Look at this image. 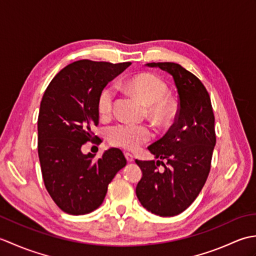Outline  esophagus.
<instances>
[{
    "label": "esophagus",
    "mask_w": 256,
    "mask_h": 256,
    "mask_svg": "<svg viewBox=\"0 0 256 256\" xmlns=\"http://www.w3.org/2000/svg\"><path fill=\"white\" fill-rule=\"evenodd\" d=\"M125 158H126V160L128 162H131L134 160V156L132 154H130V153H125Z\"/></svg>",
    "instance_id": "esophagus-1"
}]
</instances>
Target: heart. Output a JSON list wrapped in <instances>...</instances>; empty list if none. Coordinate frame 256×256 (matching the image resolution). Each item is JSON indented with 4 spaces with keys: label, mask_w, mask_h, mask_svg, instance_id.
Masks as SVG:
<instances>
[{
    "label": "heart",
    "mask_w": 256,
    "mask_h": 256,
    "mask_svg": "<svg viewBox=\"0 0 256 256\" xmlns=\"http://www.w3.org/2000/svg\"><path fill=\"white\" fill-rule=\"evenodd\" d=\"M125 86L148 106V114L157 123L167 124L172 121L175 114V106L166 98L168 86L162 79L152 74H143L128 80ZM113 101L114 88L108 86L101 90L98 98V110L101 116H106L111 113ZM152 138L153 132L146 125L120 122L108 128V138L110 143L130 150H138Z\"/></svg>",
    "instance_id": "obj_1"
}]
</instances>
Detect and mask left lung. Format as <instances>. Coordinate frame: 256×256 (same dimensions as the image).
<instances>
[{
  "instance_id": "8db88e82",
  "label": "left lung",
  "mask_w": 256,
  "mask_h": 256,
  "mask_svg": "<svg viewBox=\"0 0 256 256\" xmlns=\"http://www.w3.org/2000/svg\"><path fill=\"white\" fill-rule=\"evenodd\" d=\"M145 66L160 68L172 76L179 108L170 131L148 146L158 160H135L142 170L135 192L140 204L152 214L174 216L194 202L208 178L216 145L214 116L204 86L180 64L150 62ZM160 164L164 166V171L156 170Z\"/></svg>"
}]
</instances>
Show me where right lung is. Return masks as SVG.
Returning <instances> with one entry per match:
<instances>
[{"label": "right lung", "instance_id": "add662e5", "mask_svg": "<svg viewBox=\"0 0 256 256\" xmlns=\"http://www.w3.org/2000/svg\"><path fill=\"white\" fill-rule=\"evenodd\" d=\"M130 64L74 62L55 76L42 96L38 157L47 192L66 214H86L100 206L108 184L126 165L118 148H108L94 160L81 148L94 138L92 128L99 122L101 90Z\"/></svg>", "mask_w": 256, "mask_h": 256}]
</instances>
